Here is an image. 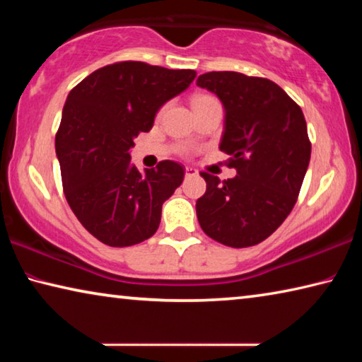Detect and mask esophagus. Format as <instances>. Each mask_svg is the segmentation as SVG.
I'll list each match as a JSON object with an SVG mask.
<instances>
[{"mask_svg":"<svg viewBox=\"0 0 362 362\" xmlns=\"http://www.w3.org/2000/svg\"><path fill=\"white\" fill-rule=\"evenodd\" d=\"M194 175H198V170L193 168H185V177H194Z\"/></svg>","mask_w":362,"mask_h":362,"instance_id":"1","label":"esophagus"}]
</instances>
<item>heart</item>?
<instances>
[{
	"mask_svg": "<svg viewBox=\"0 0 362 362\" xmlns=\"http://www.w3.org/2000/svg\"><path fill=\"white\" fill-rule=\"evenodd\" d=\"M198 99H201V97H198Z\"/></svg>",
	"mask_w": 362,
	"mask_h": 362,
	"instance_id": "1",
	"label": "heart"
}]
</instances>
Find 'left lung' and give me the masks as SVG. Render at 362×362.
I'll return each mask as SVG.
<instances>
[{"instance_id":"obj_1","label":"left lung","mask_w":362,"mask_h":362,"mask_svg":"<svg viewBox=\"0 0 362 362\" xmlns=\"http://www.w3.org/2000/svg\"><path fill=\"white\" fill-rule=\"evenodd\" d=\"M199 88L218 97L225 127L218 148L231 155L233 179L201 173L206 193L196 216L207 236L230 247H249L289 216L310 164L305 116L276 83L238 71H211Z\"/></svg>"}]
</instances>
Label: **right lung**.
<instances>
[{
  "instance_id": "obj_1",
  "label": "right lung",
  "mask_w": 362,
  "mask_h": 362,
  "mask_svg": "<svg viewBox=\"0 0 362 362\" xmlns=\"http://www.w3.org/2000/svg\"><path fill=\"white\" fill-rule=\"evenodd\" d=\"M194 78V70L129 60L90 73L66 97L56 136L65 198L107 246H134L155 235L163 203L180 187L185 170L179 163L140 173L131 148L151 129L158 110Z\"/></svg>"
}]
</instances>
